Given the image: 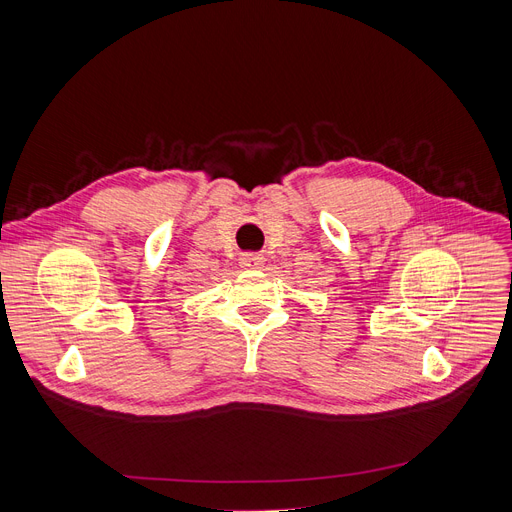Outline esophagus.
Masks as SVG:
<instances>
[{
	"instance_id": "1",
	"label": "esophagus",
	"mask_w": 512,
	"mask_h": 512,
	"mask_svg": "<svg viewBox=\"0 0 512 512\" xmlns=\"http://www.w3.org/2000/svg\"><path fill=\"white\" fill-rule=\"evenodd\" d=\"M263 265V257L257 253H247L240 257V267H245V270H259Z\"/></svg>"
}]
</instances>
